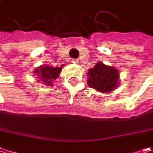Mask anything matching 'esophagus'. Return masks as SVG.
Masks as SVG:
<instances>
[{"instance_id":"obj_1","label":"esophagus","mask_w":153,"mask_h":153,"mask_svg":"<svg viewBox=\"0 0 153 153\" xmlns=\"http://www.w3.org/2000/svg\"><path fill=\"white\" fill-rule=\"evenodd\" d=\"M71 62H72L73 64H78L79 62H78V59H76V58H72L71 59Z\"/></svg>"}]
</instances>
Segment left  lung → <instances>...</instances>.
Instances as JSON below:
<instances>
[{"label": "left lung", "mask_w": 153, "mask_h": 153, "mask_svg": "<svg viewBox=\"0 0 153 153\" xmlns=\"http://www.w3.org/2000/svg\"><path fill=\"white\" fill-rule=\"evenodd\" d=\"M87 76H88V86L102 93L110 92L119 84L118 71L114 67L105 65L102 62L90 68Z\"/></svg>", "instance_id": "left-lung-1"}]
</instances>
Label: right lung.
I'll return each mask as SVG.
<instances>
[{
  "mask_svg": "<svg viewBox=\"0 0 153 153\" xmlns=\"http://www.w3.org/2000/svg\"><path fill=\"white\" fill-rule=\"evenodd\" d=\"M63 65L60 67H51V66H45L42 65L39 68L35 70L34 73L37 75L39 82H44L45 85H51V82L56 80L57 76L61 72Z\"/></svg>",
  "mask_w": 153,
  "mask_h": 153,
  "instance_id": "right-lung-1",
  "label": "right lung"
}]
</instances>
